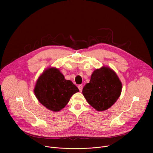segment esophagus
<instances>
[{"mask_svg": "<svg viewBox=\"0 0 153 153\" xmlns=\"http://www.w3.org/2000/svg\"><path fill=\"white\" fill-rule=\"evenodd\" d=\"M78 88H79V91H80V92H82V89H83V86H82V85H78Z\"/></svg>", "mask_w": 153, "mask_h": 153, "instance_id": "1", "label": "esophagus"}]
</instances>
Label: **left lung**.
Here are the masks:
<instances>
[{"label": "left lung", "mask_w": 153, "mask_h": 153, "mask_svg": "<svg viewBox=\"0 0 153 153\" xmlns=\"http://www.w3.org/2000/svg\"><path fill=\"white\" fill-rule=\"evenodd\" d=\"M122 91V83L116 73L103 67L96 70L90 83L83 87L82 93L88 103L97 111L110 108L118 99Z\"/></svg>", "instance_id": "left-lung-1"}]
</instances>
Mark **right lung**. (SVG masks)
<instances>
[{
	"mask_svg": "<svg viewBox=\"0 0 153 153\" xmlns=\"http://www.w3.org/2000/svg\"><path fill=\"white\" fill-rule=\"evenodd\" d=\"M71 80H65L58 69L51 68L38 79L34 88L38 100L48 110L59 111L68 103L71 97L78 92Z\"/></svg>",
	"mask_w": 153,
	"mask_h": 153,
	"instance_id": "add662e5",
	"label": "right lung"
}]
</instances>
